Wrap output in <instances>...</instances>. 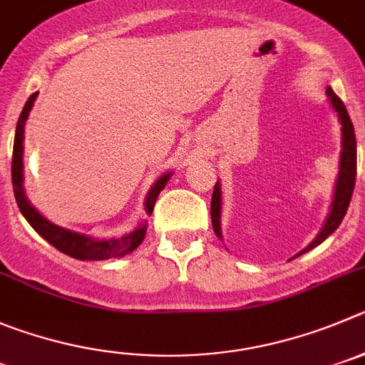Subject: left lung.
<instances>
[{
    "label": "left lung",
    "instance_id": "8db88e82",
    "mask_svg": "<svg viewBox=\"0 0 365 365\" xmlns=\"http://www.w3.org/2000/svg\"><path fill=\"white\" fill-rule=\"evenodd\" d=\"M326 95L329 98V104L335 110L336 117H339L340 124H342V151H340V162H339V176H336L335 182V190H333V200L331 207H329L328 217H326L324 225H322V230L317 234L315 240L301 250L299 254H295L292 259L299 257V255L306 254L312 248L319 247L322 241L328 236H331L339 225L342 223L344 216L347 212V207H349V202H351L353 189H355V180H356V138H355V129H353V122L347 115L346 106L344 102L336 97L335 91L328 86L326 90ZM221 203H223V198H221V183L216 182L212 192V202H210V217H212V229L216 232V236L223 241V234H221Z\"/></svg>",
    "mask_w": 365,
    "mask_h": 365
}]
</instances>
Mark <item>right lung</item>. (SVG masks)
I'll list each match as a JSON object with an SVG mask.
<instances>
[{"label": "right lung", "mask_w": 365, "mask_h": 365, "mask_svg": "<svg viewBox=\"0 0 365 365\" xmlns=\"http://www.w3.org/2000/svg\"><path fill=\"white\" fill-rule=\"evenodd\" d=\"M37 98L36 93L30 95V98L26 101L25 108H23L21 115H19L18 125H16V138H14V155H12V185H14V196H16V202H18L19 210L25 216V220L29 221L30 227L39 234L43 240L48 241L52 247H56L57 250L63 252V254L75 257V259L81 261H106L113 259V257H124V255L131 254L135 248H138V245L144 241L145 232H148V221L140 223L136 229H133L131 232L124 234V236L118 237H108V240H97V237L86 236V234L73 232V230H68L59 227V225L48 221L32 203L29 202L25 192V187H23V142H25V124L26 118H29L30 111L34 108V102ZM173 176V173H163L153 187L149 189L148 196H145V212L151 216L153 209H155L156 198H158L160 190L167 185L169 178Z\"/></svg>", "instance_id": "obj_1"}]
</instances>
